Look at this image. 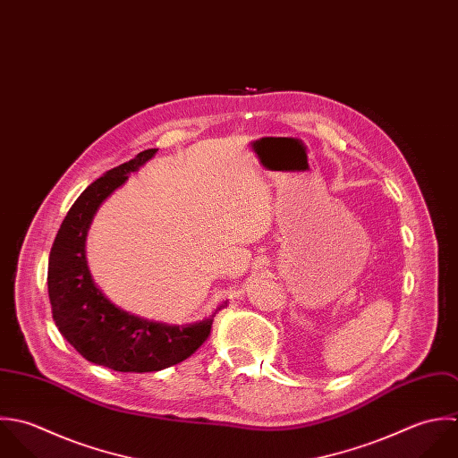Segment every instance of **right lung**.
I'll use <instances>...</instances> for the list:
<instances>
[{"mask_svg":"<svg viewBox=\"0 0 458 458\" xmlns=\"http://www.w3.org/2000/svg\"><path fill=\"white\" fill-rule=\"evenodd\" d=\"M156 151H142L96 179L71 206L49 252L47 293L60 334L87 360L123 373L159 371L188 359L211 334L216 314L190 325L149 321L112 304L90 277L85 240L96 211Z\"/></svg>","mask_w":458,"mask_h":458,"instance_id":"right-lung-1","label":"right lung"}]
</instances>
